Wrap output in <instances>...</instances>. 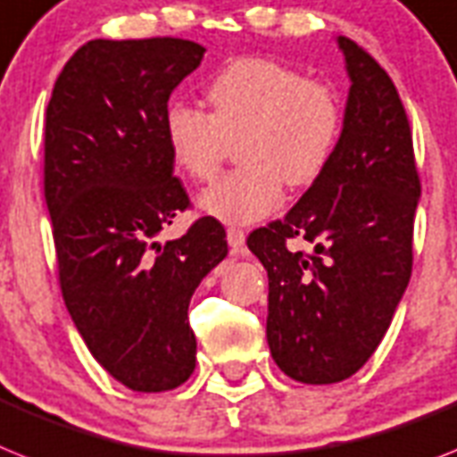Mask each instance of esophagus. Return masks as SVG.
<instances>
[{
  "label": "esophagus",
  "mask_w": 457,
  "mask_h": 457,
  "mask_svg": "<svg viewBox=\"0 0 457 457\" xmlns=\"http://www.w3.org/2000/svg\"><path fill=\"white\" fill-rule=\"evenodd\" d=\"M226 240H228V247H231L233 254H243V250H245L243 228H236V226H231V228L226 231Z\"/></svg>",
  "instance_id": "esophagus-1"
}]
</instances>
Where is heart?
I'll list each match as a JSON object with an SVG mask.
<instances>
[{"instance_id": "b5f03b06", "label": "heart", "mask_w": 457, "mask_h": 457, "mask_svg": "<svg viewBox=\"0 0 457 457\" xmlns=\"http://www.w3.org/2000/svg\"><path fill=\"white\" fill-rule=\"evenodd\" d=\"M210 114L172 102L163 130L177 170L205 182L237 145L240 168L201 194L203 212L226 224H252L282 203V188H303L337 152L343 107L331 86L269 58H240L205 90Z\"/></svg>"}]
</instances>
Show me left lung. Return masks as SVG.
Listing matches in <instances>:
<instances>
[{
    "label": "left lung",
    "mask_w": 457,
    "mask_h": 457,
    "mask_svg": "<svg viewBox=\"0 0 457 457\" xmlns=\"http://www.w3.org/2000/svg\"><path fill=\"white\" fill-rule=\"evenodd\" d=\"M338 46L353 86L334 158L285 220L247 237L269 273L270 355L311 386L350 378L386 337L409 285L420 198L397 88L355 41ZM299 235L312 253L288 250Z\"/></svg>",
    "instance_id": "1"
}]
</instances>
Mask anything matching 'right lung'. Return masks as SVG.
<instances>
[{
  "label": "right lung",
  "mask_w": 457,
  "mask_h": 457,
  "mask_svg": "<svg viewBox=\"0 0 457 457\" xmlns=\"http://www.w3.org/2000/svg\"><path fill=\"white\" fill-rule=\"evenodd\" d=\"M203 53L175 37L93 39L67 60L46 107L44 195L62 299L90 355L135 392L194 373L188 301L228 252L214 217L158 240L191 205L163 116Z\"/></svg>",
  "instance_id": "add662e5"
}]
</instances>
